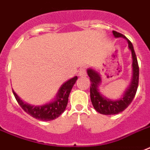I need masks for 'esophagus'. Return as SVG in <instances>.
Masks as SVG:
<instances>
[{
	"mask_svg": "<svg viewBox=\"0 0 150 150\" xmlns=\"http://www.w3.org/2000/svg\"><path fill=\"white\" fill-rule=\"evenodd\" d=\"M78 75L80 76H86V69L85 67H81L79 69V72H78Z\"/></svg>",
	"mask_w": 150,
	"mask_h": 150,
	"instance_id": "obj_1",
	"label": "esophagus"
}]
</instances>
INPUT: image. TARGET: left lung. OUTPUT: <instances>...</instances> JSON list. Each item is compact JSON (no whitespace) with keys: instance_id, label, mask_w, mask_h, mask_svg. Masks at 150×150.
Returning a JSON list of instances; mask_svg holds the SVG:
<instances>
[{"instance_id":"1","label":"left lung","mask_w":150,"mask_h":150,"mask_svg":"<svg viewBox=\"0 0 150 150\" xmlns=\"http://www.w3.org/2000/svg\"><path fill=\"white\" fill-rule=\"evenodd\" d=\"M112 34L115 38H123L127 40L128 46L132 53L133 73H132V80H131L130 85L125 90L122 98H120L119 100H112L105 98L100 93L99 86L101 83V77L100 74L94 69H87V74L91 81L90 98H91L93 106L96 110V111L105 115H113V114H117L119 112L124 111L130 105L132 100L135 97L137 87H138V81H139V67H138L137 59L133 45L124 35L120 33L112 31Z\"/></svg>"}]
</instances>
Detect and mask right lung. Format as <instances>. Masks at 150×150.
<instances>
[{
	"mask_svg": "<svg viewBox=\"0 0 150 150\" xmlns=\"http://www.w3.org/2000/svg\"><path fill=\"white\" fill-rule=\"evenodd\" d=\"M76 80H77V76H76L67 81L66 82H64L61 86L54 100L50 103L40 106H33L29 104L25 103L13 90V93L20 106L28 114L40 121H52L57 118L64 111L67 106L69 96L70 93L71 89Z\"/></svg>",
	"mask_w": 150,
	"mask_h": 150,
	"instance_id": "add662e5",
	"label": "right lung"
}]
</instances>
